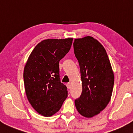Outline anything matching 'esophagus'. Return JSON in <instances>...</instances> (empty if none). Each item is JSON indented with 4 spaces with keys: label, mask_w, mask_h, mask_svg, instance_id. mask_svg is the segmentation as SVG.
<instances>
[{
    "label": "esophagus",
    "mask_w": 133,
    "mask_h": 133,
    "mask_svg": "<svg viewBox=\"0 0 133 133\" xmlns=\"http://www.w3.org/2000/svg\"><path fill=\"white\" fill-rule=\"evenodd\" d=\"M66 87L67 88V89H70V88H71V84H70V83H67L66 84Z\"/></svg>",
    "instance_id": "obj_1"
}]
</instances>
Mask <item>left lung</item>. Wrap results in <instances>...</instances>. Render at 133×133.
Wrapping results in <instances>:
<instances>
[{
    "label": "left lung",
    "instance_id": "8db88e82",
    "mask_svg": "<svg viewBox=\"0 0 133 133\" xmlns=\"http://www.w3.org/2000/svg\"><path fill=\"white\" fill-rule=\"evenodd\" d=\"M74 54L79 62L82 93L75 100L78 112L92 118L104 109L111 100L114 74L104 46L91 36L75 38Z\"/></svg>",
    "mask_w": 133,
    "mask_h": 133
}]
</instances>
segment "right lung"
Listing matches in <instances>:
<instances>
[{
    "label": "right lung",
    "instance_id": "1",
    "mask_svg": "<svg viewBox=\"0 0 133 133\" xmlns=\"http://www.w3.org/2000/svg\"><path fill=\"white\" fill-rule=\"evenodd\" d=\"M72 40L41 41L33 49L25 66L23 81L28 100L44 116H51L58 112L67 97V87L60 81L59 62L68 53Z\"/></svg>",
    "mask_w": 133,
    "mask_h": 133
}]
</instances>
